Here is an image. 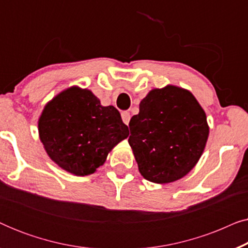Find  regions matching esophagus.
<instances>
[{
	"instance_id": "1",
	"label": "esophagus",
	"mask_w": 248,
	"mask_h": 248,
	"mask_svg": "<svg viewBox=\"0 0 248 248\" xmlns=\"http://www.w3.org/2000/svg\"><path fill=\"white\" fill-rule=\"evenodd\" d=\"M122 115V121L124 122L125 124H128V122H130V120H131V115H130V113H128V111H123V113L121 114Z\"/></svg>"
}]
</instances>
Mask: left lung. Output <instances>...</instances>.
<instances>
[{"label":"left lung","mask_w":248,"mask_h":248,"mask_svg":"<svg viewBox=\"0 0 248 248\" xmlns=\"http://www.w3.org/2000/svg\"><path fill=\"white\" fill-rule=\"evenodd\" d=\"M128 126L139 170L145 179L160 184L177 181L194 167L209 135L198 100L174 86L150 91Z\"/></svg>","instance_id":"8db88e82"}]
</instances>
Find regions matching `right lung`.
Segmentation results:
<instances>
[{
  "label": "right lung",
  "instance_id": "add662e5",
  "mask_svg": "<svg viewBox=\"0 0 248 248\" xmlns=\"http://www.w3.org/2000/svg\"><path fill=\"white\" fill-rule=\"evenodd\" d=\"M38 127L50 159L77 176L96 171L114 145L128 137L116 108L101 106L91 91L76 87L46 105Z\"/></svg>",
  "mask_w": 248,
  "mask_h": 248
}]
</instances>
